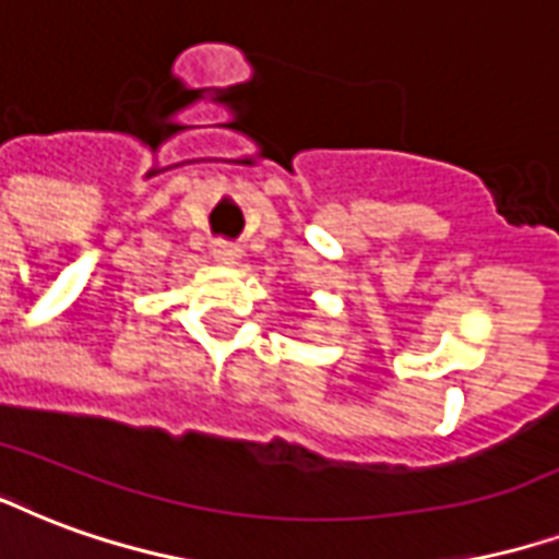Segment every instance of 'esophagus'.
Instances as JSON below:
<instances>
[{
  "label": "esophagus",
  "mask_w": 559,
  "mask_h": 559,
  "mask_svg": "<svg viewBox=\"0 0 559 559\" xmlns=\"http://www.w3.org/2000/svg\"><path fill=\"white\" fill-rule=\"evenodd\" d=\"M213 258H216L218 263H237L239 246L237 242H227V239H216V242H213Z\"/></svg>",
  "instance_id": "34e87169"
}]
</instances>
